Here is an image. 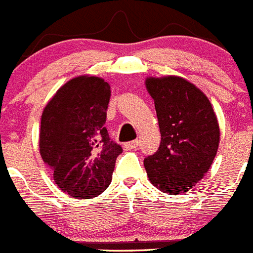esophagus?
Instances as JSON below:
<instances>
[{
    "label": "esophagus",
    "instance_id": "34e87169",
    "mask_svg": "<svg viewBox=\"0 0 253 253\" xmlns=\"http://www.w3.org/2000/svg\"><path fill=\"white\" fill-rule=\"evenodd\" d=\"M137 145H139V141H137V140H133V141H129V142H126V144H124V148L125 150H131V149H135Z\"/></svg>",
    "mask_w": 253,
    "mask_h": 253
}]
</instances>
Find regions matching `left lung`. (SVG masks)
I'll return each mask as SVG.
<instances>
[{
  "label": "left lung",
  "mask_w": 253,
  "mask_h": 253,
  "mask_svg": "<svg viewBox=\"0 0 253 253\" xmlns=\"http://www.w3.org/2000/svg\"><path fill=\"white\" fill-rule=\"evenodd\" d=\"M162 141L145 158L151 183L162 192L178 195L196 186L211 167L220 141L218 118L208 96L179 76L148 78Z\"/></svg>",
  "instance_id": "8db88e82"
}]
</instances>
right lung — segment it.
Listing matches in <instances>:
<instances>
[{"mask_svg":"<svg viewBox=\"0 0 253 253\" xmlns=\"http://www.w3.org/2000/svg\"><path fill=\"white\" fill-rule=\"evenodd\" d=\"M111 86L96 76L71 79L43 109L39 151L56 184L78 199H91L112 181L122 148L104 127Z\"/></svg>","mask_w":253,"mask_h":253,"instance_id":"add662e5","label":"right lung"}]
</instances>
